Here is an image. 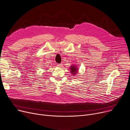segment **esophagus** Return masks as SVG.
<instances>
[{"label":"esophagus","instance_id":"esophagus-1","mask_svg":"<svg viewBox=\"0 0 130 130\" xmlns=\"http://www.w3.org/2000/svg\"><path fill=\"white\" fill-rule=\"evenodd\" d=\"M57 66L58 67H61L62 66V64L61 63H60V64H57Z\"/></svg>","mask_w":130,"mask_h":130}]
</instances>
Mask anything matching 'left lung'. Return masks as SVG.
Wrapping results in <instances>:
<instances>
[{
	"mask_svg": "<svg viewBox=\"0 0 130 130\" xmlns=\"http://www.w3.org/2000/svg\"><path fill=\"white\" fill-rule=\"evenodd\" d=\"M77 67H75V66H72V67H70V69L71 70V72L72 74H73V75H75L76 74V73H77L78 72V69L77 68Z\"/></svg>",
	"mask_w": 130,
	"mask_h": 130,
	"instance_id": "8db88e82",
	"label": "left lung"
}]
</instances>
